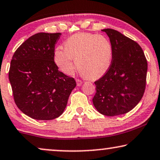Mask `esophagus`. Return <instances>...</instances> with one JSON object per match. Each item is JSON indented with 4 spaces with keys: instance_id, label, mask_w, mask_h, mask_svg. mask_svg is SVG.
<instances>
[{
    "instance_id": "obj_1",
    "label": "esophagus",
    "mask_w": 160,
    "mask_h": 160,
    "mask_svg": "<svg viewBox=\"0 0 160 160\" xmlns=\"http://www.w3.org/2000/svg\"><path fill=\"white\" fill-rule=\"evenodd\" d=\"M77 85H78V86H81L82 84V82L80 80H77Z\"/></svg>"
}]
</instances>
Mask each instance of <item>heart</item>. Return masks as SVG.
<instances>
[{
  "mask_svg": "<svg viewBox=\"0 0 160 160\" xmlns=\"http://www.w3.org/2000/svg\"><path fill=\"white\" fill-rule=\"evenodd\" d=\"M112 55L109 39L97 34L82 33L69 37L65 42L64 48H57L54 61L63 73L73 74L77 63L79 71L93 79L103 75L109 69Z\"/></svg>",
  "mask_w": 160,
  "mask_h": 160,
  "instance_id": "1",
  "label": "heart"
}]
</instances>
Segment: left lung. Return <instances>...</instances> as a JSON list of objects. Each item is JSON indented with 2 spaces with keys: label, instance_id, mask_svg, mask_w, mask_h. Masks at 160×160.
<instances>
[{
  "label": "left lung",
  "instance_id": "8db88e82",
  "mask_svg": "<svg viewBox=\"0 0 160 160\" xmlns=\"http://www.w3.org/2000/svg\"><path fill=\"white\" fill-rule=\"evenodd\" d=\"M109 37L113 55L106 74L94 82L92 101L98 112L108 116L125 114L139 103L143 96L148 64L142 48L116 30H102Z\"/></svg>",
  "mask_w": 160,
  "mask_h": 160
}]
</instances>
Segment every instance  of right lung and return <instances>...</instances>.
I'll list each match as a JSON object with an SVG mask.
<instances>
[{"instance_id":"1","label":"right lung","mask_w":160,"mask_h":160,"mask_svg":"<svg viewBox=\"0 0 160 160\" xmlns=\"http://www.w3.org/2000/svg\"><path fill=\"white\" fill-rule=\"evenodd\" d=\"M61 33H38L25 41L11 61L8 79L14 102L26 116L52 120L64 111L76 82L58 71L55 44Z\"/></svg>"}]
</instances>
